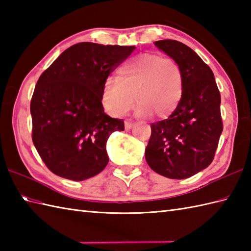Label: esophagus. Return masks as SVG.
Masks as SVG:
<instances>
[{"mask_svg":"<svg viewBox=\"0 0 251 251\" xmlns=\"http://www.w3.org/2000/svg\"><path fill=\"white\" fill-rule=\"evenodd\" d=\"M134 125H135V123L132 121H125V129L126 130L131 129L132 127H134Z\"/></svg>","mask_w":251,"mask_h":251,"instance_id":"esophagus-1","label":"esophagus"}]
</instances>
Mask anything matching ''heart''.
Segmentation results:
<instances>
[{
    "instance_id": "obj_1",
    "label": "heart",
    "mask_w": 251,
    "mask_h": 251,
    "mask_svg": "<svg viewBox=\"0 0 251 251\" xmlns=\"http://www.w3.org/2000/svg\"><path fill=\"white\" fill-rule=\"evenodd\" d=\"M184 90L183 71L170 57L140 54L119 69V77L104 82L101 99L111 115L125 114L135 102L138 114L167 119L177 110Z\"/></svg>"
}]
</instances>
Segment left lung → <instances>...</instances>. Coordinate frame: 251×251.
<instances>
[{
  "mask_svg": "<svg viewBox=\"0 0 251 251\" xmlns=\"http://www.w3.org/2000/svg\"><path fill=\"white\" fill-rule=\"evenodd\" d=\"M183 71L181 102L167 120L151 124L146 159L169 179L192 177L211 164L223 129L220 92L211 69L189 46L174 40L154 42Z\"/></svg>",
  "mask_w": 251,
  "mask_h": 251,
  "instance_id": "1",
  "label": "left lung"
}]
</instances>
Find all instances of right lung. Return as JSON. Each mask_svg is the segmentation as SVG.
Listing matches in <instances>:
<instances>
[{
	"label": "right lung",
	"mask_w": 251,
	"mask_h": 251,
	"mask_svg": "<svg viewBox=\"0 0 251 251\" xmlns=\"http://www.w3.org/2000/svg\"><path fill=\"white\" fill-rule=\"evenodd\" d=\"M135 46L78 43L42 73L31 99L32 140L51 173L83 181L109 163L106 141L124 122L104 113L106 78Z\"/></svg>",
	"instance_id": "add662e5"
}]
</instances>
